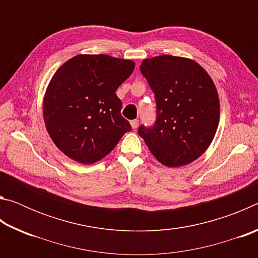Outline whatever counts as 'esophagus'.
Returning a JSON list of instances; mask_svg holds the SVG:
<instances>
[{
  "mask_svg": "<svg viewBox=\"0 0 258 258\" xmlns=\"http://www.w3.org/2000/svg\"><path fill=\"white\" fill-rule=\"evenodd\" d=\"M131 126H132V128H137L139 126V120L138 119L131 120Z\"/></svg>",
  "mask_w": 258,
  "mask_h": 258,
  "instance_id": "obj_1",
  "label": "esophagus"
}]
</instances>
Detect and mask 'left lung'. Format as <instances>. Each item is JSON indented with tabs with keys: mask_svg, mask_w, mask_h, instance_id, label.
<instances>
[{
	"mask_svg": "<svg viewBox=\"0 0 258 258\" xmlns=\"http://www.w3.org/2000/svg\"><path fill=\"white\" fill-rule=\"evenodd\" d=\"M156 100V121L139 135L157 160L180 167L199 158L215 137L220 120L217 90L196 61L158 55L140 66Z\"/></svg>",
	"mask_w": 258,
	"mask_h": 258,
	"instance_id": "1",
	"label": "left lung"
}]
</instances>
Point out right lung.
Returning a JSON list of instances; mask_svg holds the SVG:
<instances>
[{
    "label": "right lung",
    "mask_w": 258,
    "mask_h": 258,
    "mask_svg": "<svg viewBox=\"0 0 258 258\" xmlns=\"http://www.w3.org/2000/svg\"><path fill=\"white\" fill-rule=\"evenodd\" d=\"M132 60L78 54L52 77L43 101L45 127L54 145L73 160L102 159L132 127L120 113L116 90L134 71Z\"/></svg>",
    "instance_id": "1"
}]
</instances>
